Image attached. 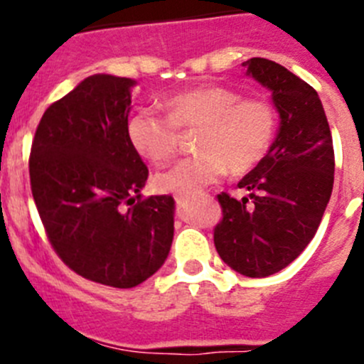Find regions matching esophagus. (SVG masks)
<instances>
[{"instance_id": "34e87169", "label": "esophagus", "mask_w": 364, "mask_h": 364, "mask_svg": "<svg viewBox=\"0 0 364 364\" xmlns=\"http://www.w3.org/2000/svg\"><path fill=\"white\" fill-rule=\"evenodd\" d=\"M174 199H176V200H178V203H183V200H185V197H183V196H176V197H174Z\"/></svg>"}]
</instances>
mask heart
Returning a JSON list of instances; mask_svg holds the SVG:
<instances>
[{"instance_id":"b5f03b06","label":"heart","mask_w":364,"mask_h":364,"mask_svg":"<svg viewBox=\"0 0 364 364\" xmlns=\"http://www.w3.org/2000/svg\"><path fill=\"white\" fill-rule=\"evenodd\" d=\"M167 116L142 109L128 119L130 144L153 165H165L179 148V130H199L192 159L160 172L161 192L190 196L220 181L227 171L241 176L253 171L273 144L277 111L262 98H243L225 86L183 91L165 102Z\"/></svg>"}]
</instances>
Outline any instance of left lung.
<instances>
[{
    "label": "left lung",
    "instance_id": "obj_1",
    "mask_svg": "<svg viewBox=\"0 0 364 364\" xmlns=\"http://www.w3.org/2000/svg\"><path fill=\"white\" fill-rule=\"evenodd\" d=\"M243 67L271 90L280 130L264 160L237 183L250 192V203L225 192L216 196L222 220L213 240L227 266L264 278L287 267L314 240L333 192L335 149L310 84L266 58H252Z\"/></svg>",
    "mask_w": 364,
    "mask_h": 364
}]
</instances>
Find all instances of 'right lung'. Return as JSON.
Masks as SVG:
<instances>
[{
	"mask_svg": "<svg viewBox=\"0 0 364 364\" xmlns=\"http://www.w3.org/2000/svg\"><path fill=\"white\" fill-rule=\"evenodd\" d=\"M135 80L97 73L49 105L29 155L31 193L54 252L97 284L132 289L167 259L174 199L148 179L127 134Z\"/></svg>",
	"mask_w": 364,
	"mask_h": 364,
	"instance_id": "add662e5",
	"label": "right lung"
}]
</instances>
